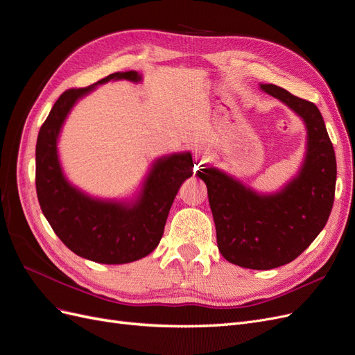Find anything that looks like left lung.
<instances>
[{
	"instance_id": "1",
	"label": "left lung",
	"mask_w": 355,
	"mask_h": 355,
	"mask_svg": "<svg viewBox=\"0 0 355 355\" xmlns=\"http://www.w3.org/2000/svg\"><path fill=\"white\" fill-rule=\"evenodd\" d=\"M261 90L288 106L306 128V151L296 176L263 194L225 171L206 166L216 240L228 262L249 270H272L302 253L324 228L336 185V158L317 106L274 84Z\"/></svg>"
}]
</instances>
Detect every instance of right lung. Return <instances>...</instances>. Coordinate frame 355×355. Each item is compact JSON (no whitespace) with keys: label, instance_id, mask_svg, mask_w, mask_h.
I'll use <instances>...</instances> for the list:
<instances>
[{"label":"right lung","instance_id":"right-lung-1","mask_svg":"<svg viewBox=\"0 0 355 355\" xmlns=\"http://www.w3.org/2000/svg\"><path fill=\"white\" fill-rule=\"evenodd\" d=\"M141 83L137 71L115 72L84 89L60 94L41 125L35 149V185L40 206L69 250L98 263H130L158 245L180 185L192 176L191 153L157 158L133 198L92 197L72 185L59 159V136L78 101L110 81Z\"/></svg>","mask_w":355,"mask_h":355}]
</instances>
